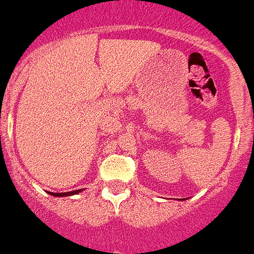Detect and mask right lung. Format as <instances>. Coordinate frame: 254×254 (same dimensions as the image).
Instances as JSON below:
<instances>
[{"label": "right lung", "instance_id": "1", "mask_svg": "<svg viewBox=\"0 0 254 254\" xmlns=\"http://www.w3.org/2000/svg\"><path fill=\"white\" fill-rule=\"evenodd\" d=\"M82 190H74V191H69V192H49L50 195H53V196H57V197H62V196H72V195H76V193L81 192Z\"/></svg>", "mask_w": 254, "mask_h": 254}]
</instances>
